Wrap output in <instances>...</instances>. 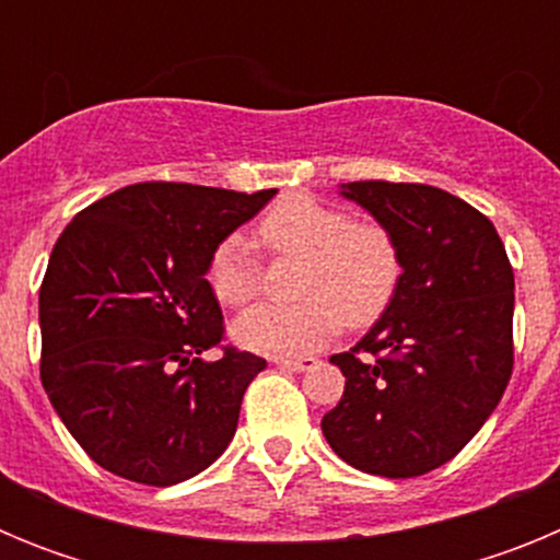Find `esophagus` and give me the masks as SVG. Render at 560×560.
Here are the masks:
<instances>
[{
    "label": "esophagus",
    "instance_id": "1",
    "mask_svg": "<svg viewBox=\"0 0 560 560\" xmlns=\"http://www.w3.org/2000/svg\"><path fill=\"white\" fill-rule=\"evenodd\" d=\"M277 368L283 370H296V373H303V370H314L319 361L314 355H296V359H275Z\"/></svg>",
    "mask_w": 560,
    "mask_h": 560
}]
</instances>
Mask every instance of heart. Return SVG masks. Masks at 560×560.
<instances>
[{"mask_svg": "<svg viewBox=\"0 0 560 560\" xmlns=\"http://www.w3.org/2000/svg\"><path fill=\"white\" fill-rule=\"evenodd\" d=\"M257 244L271 255L303 257L296 280L300 303H260L244 311L232 336L266 355H303L328 341L341 323L364 328L393 303L404 264L393 232L378 221H350L345 210L291 192L257 224ZM257 257L241 235L224 237L210 257L207 280L224 305L257 294Z\"/></svg>", "mask_w": 560, "mask_h": 560, "instance_id": "1", "label": "heart"}]
</instances>
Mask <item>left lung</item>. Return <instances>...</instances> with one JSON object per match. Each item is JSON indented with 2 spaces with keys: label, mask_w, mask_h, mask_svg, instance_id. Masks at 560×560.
Masks as SVG:
<instances>
[{
  "label": "left lung",
  "mask_w": 560,
  "mask_h": 560,
  "mask_svg": "<svg viewBox=\"0 0 560 560\" xmlns=\"http://www.w3.org/2000/svg\"><path fill=\"white\" fill-rule=\"evenodd\" d=\"M339 192L393 232L404 275L378 323L330 355L345 393L323 434L359 471L420 477L463 452L511 381V260L497 226L440 187L350 182Z\"/></svg>",
  "instance_id": "8db88e82"
}]
</instances>
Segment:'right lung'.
Segmentation results:
<instances>
[{
  "label": "right lung",
  "mask_w": 560,
  "mask_h": 560,
  "mask_svg": "<svg viewBox=\"0 0 560 560\" xmlns=\"http://www.w3.org/2000/svg\"><path fill=\"white\" fill-rule=\"evenodd\" d=\"M275 192L142 182L61 232L38 291L42 384L101 468L167 488L230 446L266 359L235 348L201 359L224 339L207 266Z\"/></svg>",
  "instance_id": "right-lung-1"
}]
</instances>
